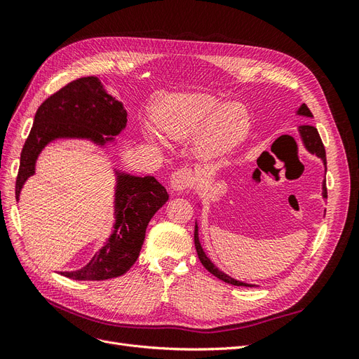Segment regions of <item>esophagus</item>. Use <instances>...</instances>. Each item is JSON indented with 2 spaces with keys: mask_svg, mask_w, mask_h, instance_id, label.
<instances>
[{
  "mask_svg": "<svg viewBox=\"0 0 359 359\" xmlns=\"http://www.w3.org/2000/svg\"><path fill=\"white\" fill-rule=\"evenodd\" d=\"M194 184V173L189 168H181L172 173L170 177V186L175 191H184L191 189Z\"/></svg>",
  "mask_w": 359,
  "mask_h": 359,
  "instance_id": "1",
  "label": "esophagus"
}]
</instances>
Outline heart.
Here are the masks:
<instances>
[{
    "label": "heart",
    "instance_id": "obj_1",
    "mask_svg": "<svg viewBox=\"0 0 359 359\" xmlns=\"http://www.w3.org/2000/svg\"><path fill=\"white\" fill-rule=\"evenodd\" d=\"M157 126L168 137L190 140L196 137V153L202 160L215 161L240 145L250 128L248 111L241 103H226L206 93H177L161 100L156 112ZM151 140L158 133L144 127Z\"/></svg>",
    "mask_w": 359,
    "mask_h": 359
}]
</instances>
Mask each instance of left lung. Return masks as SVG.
I'll use <instances>...</instances> for the list:
<instances>
[{
    "label": "left lung",
    "mask_w": 359,
    "mask_h": 359,
    "mask_svg": "<svg viewBox=\"0 0 359 359\" xmlns=\"http://www.w3.org/2000/svg\"><path fill=\"white\" fill-rule=\"evenodd\" d=\"M297 115L313 118V115H311V112H310V109H309L306 103H302V104L298 107ZM298 133H299V137H301V140H302L304 148H306L310 154L318 156V157L323 161V166L327 168V154H325V147H323L322 139H320V136H319V133H318V128L313 127V126H309V124L299 126V127H298ZM256 170H257V169H256ZM256 170H255V172H256ZM322 198L327 199V181H325V180H323V182H322ZM194 245H196V252H198V256H199V259H201L202 265H203L206 269H208L212 276H215L217 278L223 280L224 283H229V285H233V286H250V287L255 286V285L244 283V281H240V280H236V278H233V277H231V276L224 274L223 271H220L219 268H217V266L211 262V259H210L208 256H206V253L203 252V248H202V245H201L198 223H196V226H194Z\"/></svg>",
    "instance_id": "1"
}]
</instances>
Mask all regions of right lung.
I'll return each instance as SVG.
<instances>
[{
    "label": "right lung",
    "instance_id": "right-lung-1",
    "mask_svg": "<svg viewBox=\"0 0 359 359\" xmlns=\"http://www.w3.org/2000/svg\"><path fill=\"white\" fill-rule=\"evenodd\" d=\"M127 126V111L95 76L76 79L40 104L20 153L16 201L25 181L36 173V161L57 139H85L100 148L115 144ZM112 233L88 264L62 276L73 280H107L126 274L136 262L153 215L169 199L154 177H136L115 169Z\"/></svg>",
    "mask_w": 359,
    "mask_h": 359
}]
</instances>
